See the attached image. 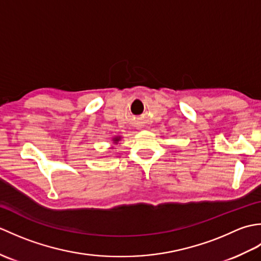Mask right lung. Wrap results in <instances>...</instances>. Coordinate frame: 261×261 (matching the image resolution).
Returning <instances> with one entry per match:
<instances>
[{
	"label": "right lung",
	"mask_w": 261,
	"mask_h": 261,
	"mask_svg": "<svg viewBox=\"0 0 261 261\" xmlns=\"http://www.w3.org/2000/svg\"><path fill=\"white\" fill-rule=\"evenodd\" d=\"M120 138H114V141H119Z\"/></svg>",
	"instance_id": "obj_1"
}]
</instances>
